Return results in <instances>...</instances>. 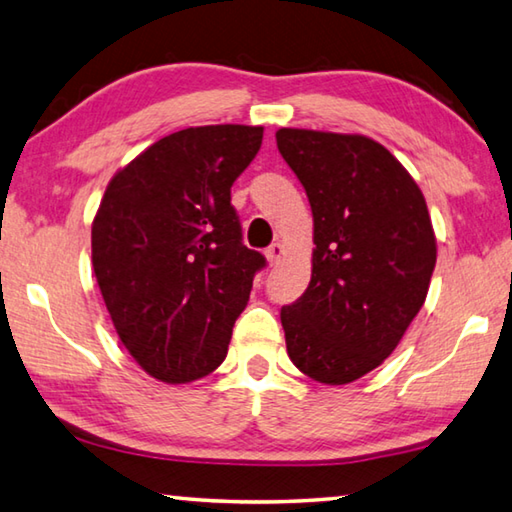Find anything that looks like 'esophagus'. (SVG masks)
I'll return each instance as SVG.
<instances>
[{
  "mask_svg": "<svg viewBox=\"0 0 512 512\" xmlns=\"http://www.w3.org/2000/svg\"><path fill=\"white\" fill-rule=\"evenodd\" d=\"M283 254H285V247L281 245V242H274V245L267 247L265 258H267V263H270V265H279Z\"/></svg>",
  "mask_w": 512,
  "mask_h": 512,
  "instance_id": "34e87169",
  "label": "esophagus"
}]
</instances>
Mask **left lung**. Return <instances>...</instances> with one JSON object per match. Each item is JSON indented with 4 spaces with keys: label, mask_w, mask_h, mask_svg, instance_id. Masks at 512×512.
<instances>
[{
    "label": "left lung",
    "mask_w": 512,
    "mask_h": 512,
    "mask_svg": "<svg viewBox=\"0 0 512 512\" xmlns=\"http://www.w3.org/2000/svg\"><path fill=\"white\" fill-rule=\"evenodd\" d=\"M276 146L315 222L310 285L281 308L288 355L321 384L355 382L396 351L423 308L436 265L427 202L364 134L281 128Z\"/></svg>",
    "instance_id": "left-lung-1"
}]
</instances>
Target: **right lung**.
I'll use <instances>...</instances> for the list:
<instances>
[{
    "label": "right lung",
    "instance_id": "right-lung-1",
    "mask_svg": "<svg viewBox=\"0 0 512 512\" xmlns=\"http://www.w3.org/2000/svg\"><path fill=\"white\" fill-rule=\"evenodd\" d=\"M261 125L168 134L116 170L92 222V265L121 344L159 382L184 384L227 357L263 254L242 245L231 186Z\"/></svg>",
    "mask_w": 512,
    "mask_h": 512
}]
</instances>
